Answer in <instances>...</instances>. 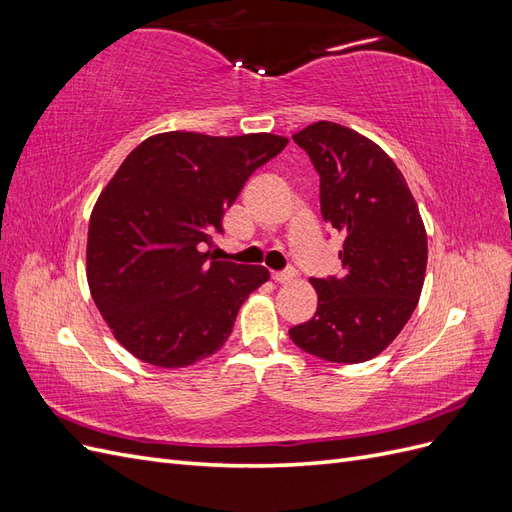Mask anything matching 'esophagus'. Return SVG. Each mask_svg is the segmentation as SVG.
Masks as SVG:
<instances>
[{"label": "esophagus", "instance_id": "34e87169", "mask_svg": "<svg viewBox=\"0 0 512 512\" xmlns=\"http://www.w3.org/2000/svg\"><path fill=\"white\" fill-rule=\"evenodd\" d=\"M271 277H273V282H277V284H288V282L294 280V277H297V273H294V271H275V273H271Z\"/></svg>", "mask_w": 512, "mask_h": 512}]
</instances>
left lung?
Masks as SVG:
<instances>
[{"label": "left lung", "mask_w": 512, "mask_h": 512, "mask_svg": "<svg viewBox=\"0 0 512 512\" xmlns=\"http://www.w3.org/2000/svg\"><path fill=\"white\" fill-rule=\"evenodd\" d=\"M320 175V211L344 235L342 277L309 280L312 320L290 339L331 363L374 359L406 327L421 297L427 232L395 162L367 136L333 121L292 134Z\"/></svg>", "instance_id": "1"}]
</instances>
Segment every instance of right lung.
Returning a JSON list of instances; mask_svg holds the SVG:
<instances>
[{"mask_svg": "<svg viewBox=\"0 0 512 512\" xmlns=\"http://www.w3.org/2000/svg\"><path fill=\"white\" fill-rule=\"evenodd\" d=\"M286 136H149L100 192L87 232V284L117 342L164 369L218 352L265 267L211 258L224 211Z\"/></svg>", "mask_w": 512, "mask_h": 512, "instance_id": "obj_1", "label": "right lung"}]
</instances>
